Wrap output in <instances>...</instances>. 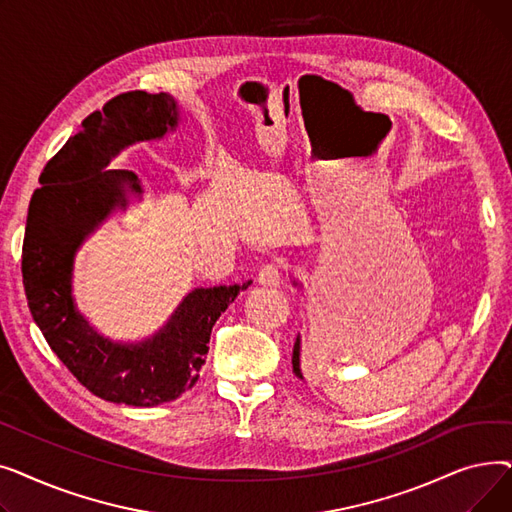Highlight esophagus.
Here are the masks:
<instances>
[{
  "instance_id": "obj_1",
  "label": "esophagus",
  "mask_w": 512,
  "mask_h": 512,
  "mask_svg": "<svg viewBox=\"0 0 512 512\" xmlns=\"http://www.w3.org/2000/svg\"><path fill=\"white\" fill-rule=\"evenodd\" d=\"M257 282L263 286H280L282 267L278 263H265L257 274Z\"/></svg>"
}]
</instances>
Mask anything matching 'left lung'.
Instances as JSON below:
<instances>
[{
    "label": "left lung",
    "mask_w": 512,
    "mask_h": 512,
    "mask_svg": "<svg viewBox=\"0 0 512 512\" xmlns=\"http://www.w3.org/2000/svg\"><path fill=\"white\" fill-rule=\"evenodd\" d=\"M292 286L301 288V282L297 278H292ZM292 371L299 380H303V373H301V336H297V342H294V348H292Z\"/></svg>",
    "instance_id": "1"
}]
</instances>
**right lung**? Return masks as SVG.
Wrapping results in <instances>:
<instances>
[{"label":"right lung","instance_id":"right-lung-1","mask_svg":"<svg viewBox=\"0 0 512 512\" xmlns=\"http://www.w3.org/2000/svg\"><path fill=\"white\" fill-rule=\"evenodd\" d=\"M180 122L170 93H122L80 124L41 174L22 245V282L35 324L51 351L95 396L128 407L176 400L199 380L211 328L249 284L193 288L153 336L112 340L78 311L74 257L128 195L143 197L139 176L107 166L126 147L164 139Z\"/></svg>","mask_w":512,"mask_h":512}]
</instances>
